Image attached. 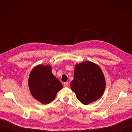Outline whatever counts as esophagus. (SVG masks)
Instances as JSON below:
<instances>
[{"instance_id": "1", "label": "esophagus", "mask_w": 132, "mask_h": 132, "mask_svg": "<svg viewBox=\"0 0 132 132\" xmlns=\"http://www.w3.org/2000/svg\"><path fill=\"white\" fill-rule=\"evenodd\" d=\"M63 86H64V87H68L69 86L68 82H64L63 83Z\"/></svg>"}]
</instances>
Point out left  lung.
<instances>
[{
    "instance_id": "1",
    "label": "left lung",
    "mask_w": 132,
    "mask_h": 132,
    "mask_svg": "<svg viewBox=\"0 0 132 132\" xmlns=\"http://www.w3.org/2000/svg\"><path fill=\"white\" fill-rule=\"evenodd\" d=\"M70 86L77 99L83 104L87 105L102 96L105 88V80L97 64L86 61L75 66L74 80Z\"/></svg>"
}]
</instances>
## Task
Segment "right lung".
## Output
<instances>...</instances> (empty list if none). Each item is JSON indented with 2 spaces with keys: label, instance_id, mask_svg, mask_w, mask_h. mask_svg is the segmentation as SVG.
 I'll list each match as a JSON object with an SVG mask.
<instances>
[{
  "label": "right lung",
  "instance_id": "1",
  "mask_svg": "<svg viewBox=\"0 0 132 132\" xmlns=\"http://www.w3.org/2000/svg\"><path fill=\"white\" fill-rule=\"evenodd\" d=\"M33 97L43 104H49L55 99L63 86L52 72V67L40 64L31 71L28 79Z\"/></svg>",
  "mask_w": 132,
  "mask_h": 132
}]
</instances>
